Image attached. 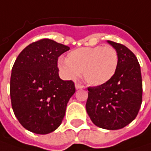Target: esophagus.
Segmentation results:
<instances>
[{"label":"esophagus","instance_id":"esophagus-1","mask_svg":"<svg viewBox=\"0 0 151 151\" xmlns=\"http://www.w3.org/2000/svg\"><path fill=\"white\" fill-rule=\"evenodd\" d=\"M75 88H76V90H79V89H83V88H84V86H83L82 84H78V83H76Z\"/></svg>","mask_w":151,"mask_h":151}]
</instances>
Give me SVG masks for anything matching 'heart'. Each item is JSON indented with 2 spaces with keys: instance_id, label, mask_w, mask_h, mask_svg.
<instances>
[{
  "instance_id": "b5f03b06",
  "label": "heart",
  "mask_w": 151,
  "mask_h": 151,
  "mask_svg": "<svg viewBox=\"0 0 151 151\" xmlns=\"http://www.w3.org/2000/svg\"><path fill=\"white\" fill-rule=\"evenodd\" d=\"M58 67L68 78L82 73L86 83L98 86L106 84L114 76L118 54L111 46L82 47L71 51L67 60L60 59Z\"/></svg>"
}]
</instances>
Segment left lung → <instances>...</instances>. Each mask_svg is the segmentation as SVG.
<instances>
[{
    "mask_svg": "<svg viewBox=\"0 0 151 151\" xmlns=\"http://www.w3.org/2000/svg\"><path fill=\"white\" fill-rule=\"evenodd\" d=\"M108 42L117 51L118 67L106 84L88 88L86 111L94 124L107 130H118L137 116L142 103V76L135 55L126 46Z\"/></svg>",
    "mask_w": 151,
    "mask_h": 151,
    "instance_id": "1",
    "label": "left lung"
}]
</instances>
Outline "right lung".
Returning <instances> with one entry per match:
<instances>
[{
    "mask_svg": "<svg viewBox=\"0 0 151 151\" xmlns=\"http://www.w3.org/2000/svg\"><path fill=\"white\" fill-rule=\"evenodd\" d=\"M70 48L42 39L23 49L12 69L10 96L16 118L26 130L48 134L60 127L75 93L72 80L59 77L58 57Z\"/></svg>",
    "mask_w": 151,
    "mask_h": 151,
    "instance_id": "add662e5",
    "label": "right lung"
}]
</instances>
